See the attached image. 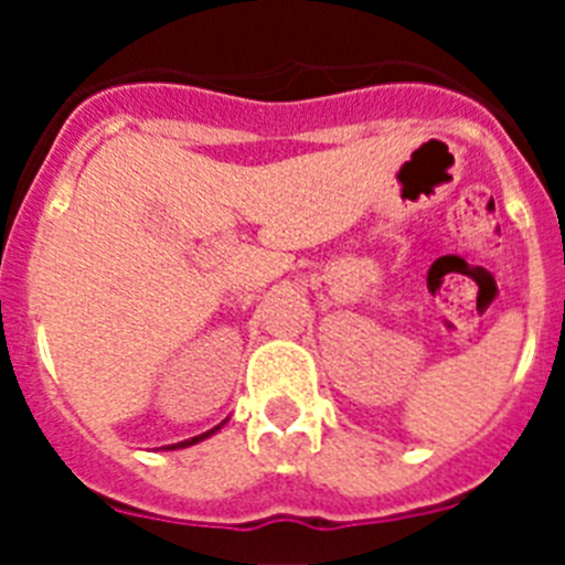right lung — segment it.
<instances>
[{
  "label": "right lung",
  "mask_w": 565,
  "mask_h": 565,
  "mask_svg": "<svg viewBox=\"0 0 565 565\" xmlns=\"http://www.w3.org/2000/svg\"><path fill=\"white\" fill-rule=\"evenodd\" d=\"M223 424H226V422H221V424H217V427H212V430L201 433V436H194V438H186V441H178V444H167V447H161V450H183V447H192V444H198V441H206V438H212V436H214V433L221 430Z\"/></svg>",
  "instance_id": "right-lung-1"
}]
</instances>
